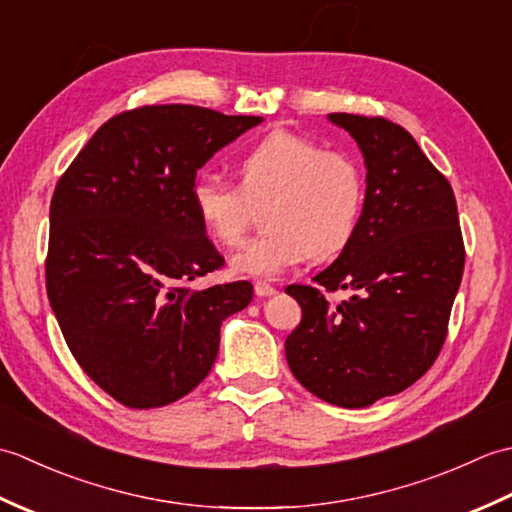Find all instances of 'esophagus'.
<instances>
[{
  "mask_svg": "<svg viewBox=\"0 0 512 512\" xmlns=\"http://www.w3.org/2000/svg\"><path fill=\"white\" fill-rule=\"evenodd\" d=\"M275 286H270V284H266V281H257L255 284V295L259 297V299H264V297H273L275 295Z\"/></svg>",
  "mask_w": 512,
  "mask_h": 512,
  "instance_id": "esophagus-1",
  "label": "esophagus"
}]
</instances>
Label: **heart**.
<instances>
[{"label":"heart","mask_w":512,"mask_h":512,"mask_svg":"<svg viewBox=\"0 0 512 512\" xmlns=\"http://www.w3.org/2000/svg\"><path fill=\"white\" fill-rule=\"evenodd\" d=\"M239 178L200 173L191 184L195 215L224 246L242 242L255 206L268 202V231L235 253L237 273L279 277L310 257L341 253L356 231L365 182L361 167L339 151L279 129L246 151Z\"/></svg>","instance_id":"b5f03b06"}]
</instances>
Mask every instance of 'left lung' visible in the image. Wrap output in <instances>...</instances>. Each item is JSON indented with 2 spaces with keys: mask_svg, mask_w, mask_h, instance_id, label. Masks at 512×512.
I'll return each instance as SVG.
<instances>
[{
  "mask_svg": "<svg viewBox=\"0 0 512 512\" xmlns=\"http://www.w3.org/2000/svg\"><path fill=\"white\" fill-rule=\"evenodd\" d=\"M363 151V213L314 286H288L301 323L286 339L290 372L314 396L361 409L400 394L436 361L464 273L458 204L416 140L380 116L330 114ZM352 289L332 309L322 290Z\"/></svg>",
  "mask_w": 512,
  "mask_h": 512,
  "instance_id": "1",
  "label": "left lung"
}]
</instances>
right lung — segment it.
Returning <instances> with one entry per match:
<instances>
[{
    "label": "right lung",
    "instance_id": "1",
    "mask_svg": "<svg viewBox=\"0 0 512 512\" xmlns=\"http://www.w3.org/2000/svg\"><path fill=\"white\" fill-rule=\"evenodd\" d=\"M262 116L145 105L110 118L50 202L46 290L76 363L132 409L165 407L211 372L250 281L193 288L224 266L191 202L198 169Z\"/></svg>",
    "mask_w": 512,
    "mask_h": 512
}]
</instances>
